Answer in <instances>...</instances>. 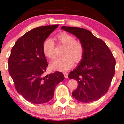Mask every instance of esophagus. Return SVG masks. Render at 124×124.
Masks as SVG:
<instances>
[{
	"instance_id": "obj_1",
	"label": "esophagus",
	"mask_w": 124,
	"mask_h": 124,
	"mask_svg": "<svg viewBox=\"0 0 124 124\" xmlns=\"http://www.w3.org/2000/svg\"><path fill=\"white\" fill-rule=\"evenodd\" d=\"M63 75H64L65 77L66 78H67L68 77V74L67 73V72H63Z\"/></svg>"
}]
</instances>
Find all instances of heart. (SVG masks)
I'll return each mask as SVG.
<instances>
[{
  "label": "heart",
  "instance_id": "1",
  "mask_svg": "<svg viewBox=\"0 0 124 124\" xmlns=\"http://www.w3.org/2000/svg\"><path fill=\"white\" fill-rule=\"evenodd\" d=\"M54 39L61 44L64 45L62 57L57 58L51 62L52 69L64 71L68 70L74 65V61L78 63L84 55V47L79 40L75 39L72 35L62 32L56 35ZM54 43L52 39L47 38L42 44V50L45 56L52 59L55 57Z\"/></svg>",
  "mask_w": 124,
  "mask_h": 124
}]
</instances>
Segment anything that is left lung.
Listing matches in <instances>:
<instances>
[{
	"instance_id": "left-lung-1",
	"label": "left lung",
	"mask_w": 124,
	"mask_h": 124,
	"mask_svg": "<svg viewBox=\"0 0 124 124\" xmlns=\"http://www.w3.org/2000/svg\"><path fill=\"white\" fill-rule=\"evenodd\" d=\"M61 29L74 35L84 47L80 63L68 75V78L76 80L78 84L72 95L81 102L97 101L108 91L115 74L116 62L113 54L102 39L88 30L67 26Z\"/></svg>"
}]
</instances>
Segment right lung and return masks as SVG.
Here are the masks:
<instances>
[{
    "instance_id": "1",
    "label": "right lung",
    "mask_w": 124,
    "mask_h": 124,
    "mask_svg": "<svg viewBox=\"0 0 124 124\" xmlns=\"http://www.w3.org/2000/svg\"><path fill=\"white\" fill-rule=\"evenodd\" d=\"M59 25L36 27L20 37L11 50L9 73L17 92L34 104L48 102L56 86L64 80L63 73L56 71L43 76L48 66L42 44Z\"/></svg>"
}]
</instances>
